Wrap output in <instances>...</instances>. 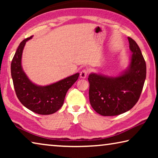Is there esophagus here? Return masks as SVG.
<instances>
[{
    "mask_svg": "<svg viewBox=\"0 0 158 158\" xmlns=\"http://www.w3.org/2000/svg\"><path fill=\"white\" fill-rule=\"evenodd\" d=\"M88 73H89V70H88L87 69H84L81 73H80V77L82 79H85L87 76Z\"/></svg>",
    "mask_w": 158,
    "mask_h": 158,
    "instance_id": "34e87169",
    "label": "esophagus"
}]
</instances>
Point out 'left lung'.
I'll use <instances>...</instances> for the list:
<instances>
[{
  "label": "left lung",
  "mask_w": 158,
  "mask_h": 158,
  "mask_svg": "<svg viewBox=\"0 0 158 158\" xmlns=\"http://www.w3.org/2000/svg\"><path fill=\"white\" fill-rule=\"evenodd\" d=\"M132 54L127 69L116 77L90 73V105L104 116H117L129 111L137 102L146 77V65L136 42L128 37Z\"/></svg>",
  "instance_id": "1"
}]
</instances>
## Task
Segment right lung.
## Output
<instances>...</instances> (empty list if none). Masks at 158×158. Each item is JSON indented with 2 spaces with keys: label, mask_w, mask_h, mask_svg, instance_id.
<instances>
[{
  "label": "right lung",
  "mask_w": 158,
  "mask_h": 158,
  "mask_svg": "<svg viewBox=\"0 0 158 158\" xmlns=\"http://www.w3.org/2000/svg\"><path fill=\"white\" fill-rule=\"evenodd\" d=\"M21 42L11 63V75L16 95L22 105L35 113L49 115L56 112L63 106L68 90L79 78V73L47 85H38L32 82L23 70L21 58L26 42Z\"/></svg>",
  "instance_id": "1"
}]
</instances>
